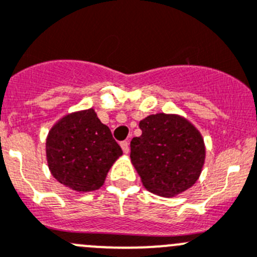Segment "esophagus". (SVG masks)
Returning a JSON list of instances; mask_svg holds the SVG:
<instances>
[{
  "label": "esophagus",
  "instance_id": "1",
  "mask_svg": "<svg viewBox=\"0 0 257 257\" xmlns=\"http://www.w3.org/2000/svg\"><path fill=\"white\" fill-rule=\"evenodd\" d=\"M120 146H121V150H123V152L125 153V155H128L129 151H131V148H129V142H128V141H124V142H121Z\"/></svg>",
  "mask_w": 257,
  "mask_h": 257
}]
</instances>
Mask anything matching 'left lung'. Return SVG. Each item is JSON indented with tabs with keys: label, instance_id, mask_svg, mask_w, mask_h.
<instances>
[{
	"label": "left lung",
	"instance_id": "8db88e82",
	"mask_svg": "<svg viewBox=\"0 0 257 257\" xmlns=\"http://www.w3.org/2000/svg\"><path fill=\"white\" fill-rule=\"evenodd\" d=\"M142 136L131 142V160L148 191L170 198L196 183L205 161L200 132L177 114L148 115L140 121Z\"/></svg>",
	"mask_w": 257,
	"mask_h": 257
}]
</instances>
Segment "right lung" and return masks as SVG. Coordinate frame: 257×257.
<instances>
[{
	"instance_id": "obj_1",
	"label": "right lung",
	"mask_w": 257,
	"mask_h": 257,
	"mask_svg": "<svg viewBox=\"0 0 257 257\" xmlns=\"http://www.w3.org/2000/svg\"><path fill=\"white\" fill-rule=\"evenodd\" d=\"M45 153L50 174L58 183L88 193L104 185L123 151L95 110L87 109L64 115L50 128Z\"/></svg>"
}]
</instances>
